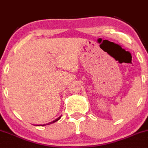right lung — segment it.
<instances>
[{"label":"right lung","mask_w":148,"mask_h":148,"mask_svg":"<svg viewBox=\"0 0 148 148\" xmlns=\"http://www.w3.org/2000/svg\"><path fill=\"white\" fill-rule=\"evenodd\" d=\"M61 116H62V115H60V116L59 117V118H58L57 119H56V120H54L53 121L51 122V123H48V124H45V125H37L36 126H45V125H51V124H52V123H56V122L58 121V120H60V118H61Z\"/></svg>","instance_id":"obj_1"}]
</instances>
